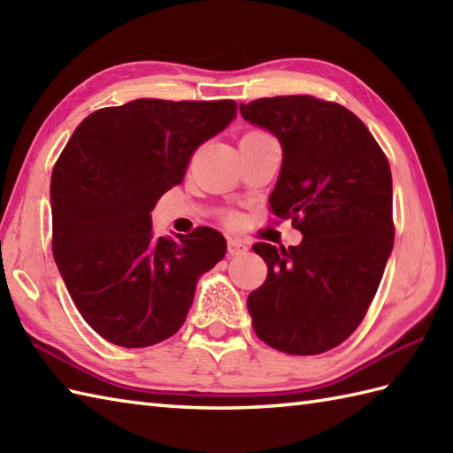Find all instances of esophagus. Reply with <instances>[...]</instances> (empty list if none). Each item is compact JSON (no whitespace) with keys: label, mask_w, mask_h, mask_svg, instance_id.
I'll list each match as a JSON object with an SVG mask.
<instances>
[{"label":"esophagus","mask_w":453,"mask_h":453,"mask_svg":"<svg viewBox=\"0 0 453 453\" xmlns=\"http://www.w3.org/2000/svg\"><path fill=\"white\" fill-rule=\"evenodd\" d=\"M227 251L229 255H243L249 251V243L239 237H229L227 239Z\"/></svg>","instance_id":"obj_1"}]
</instances>
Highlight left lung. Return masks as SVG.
Returning a JSON list of instances; mask_svg holds the SVG:
<instances>
[{"label": "left lung", "instance_id": "8db88e82", "mask_svg": "<svg viewBox=\"0 0 453 453\" xmlns=\"http://www.w3.org/2000/svg\"><path fill=\"white\" fill-rule=\"evenodd\" d=\"M284 151L271 211L292 218L297 247L255 243L268 266L249 294L258 339L311 356L339 346L362 323L393 249V185L386 153L365 124L339 103L311 95L239 104Z\"/></svg>", "mask_w": 453, "mask_h": 453}]
</instances>
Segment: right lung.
Listing matches in <instances>:
<instances>
[{"label": "right lung", "mask_w": 453, "mask_h": 453, "mask_svg": "<svg viewBox=\"0 0 453 453\" xmlns=\"http://www.w3.org/2000/svg\"><path fill=\"white\" fill-rule=\"evenodd\" d=\"M235 111V101L161 99L99 109L58 157L54 261L83 319L109 342L143 349L175 334L200 274L224 258L227 245L216 229L156 237L150 211Z\"/></svg>", "instance_id": "right-lung-1"}]
</instances>
